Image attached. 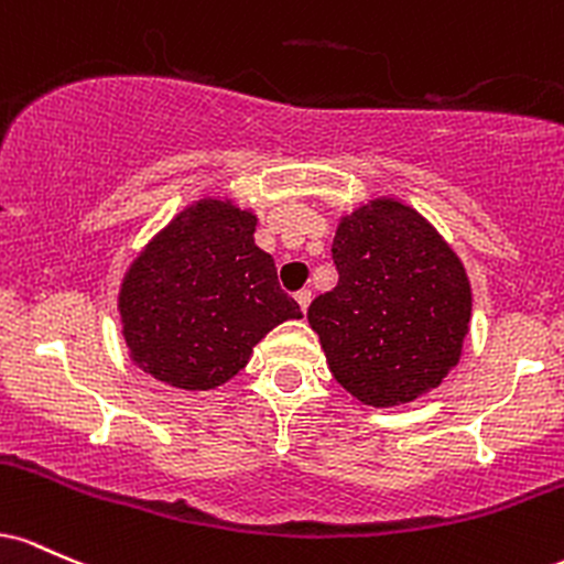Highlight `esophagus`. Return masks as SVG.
<instances>
[{
  "instance_id": "esophagus-1",
  "label": "esophagus",
  "mask_w": 564,
  "mask_h": 564,
  "mask_svg": "<svg viewBox=\"0 0 564 564\" xmlns=\"http://www.w3.org/2000/svg\"><path fill=\"white\" fill-rule=\"evenodd\" d=\"M295 301H299V306H301V312L306 314V308H308V303H312V290H299V293H295Z\"/></svg>"
}]
</instances>
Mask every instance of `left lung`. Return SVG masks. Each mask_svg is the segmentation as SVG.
Listing matches in <instances>:
<instances>
[{"label":"left lung","mask_w":564,"mask_h":564,"mask_svg":"<svg viewBox=\"0 0 564 564\" xmlns=\"http://www.w3.org/2000/svg\"><path fill=\"white\" fill-rule=\"evenodd\" d=\"M338 284L308 306L333 378L372 408L436 389L458 365L471 284L419 210L381 197L344 215L333 239Z\"/></svg>","instance_id":"obj_1"}]
</instances>
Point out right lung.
I'll list each match as a JSON object with an SVG mask.
<instances>
[{
	"instance_id": "obj_1",
	"label": "right lung",
	"mask_w": 564,
	"mask_h": 564,
	"mask_svg": "<svg viewBox=\"0 0 564 564\" xmlns=\"http://www.w3.org/2000/svg\"><path fill=\"white\" fill-rule=\"evenodd\" d=\"M258 218L231 199H199L130 263L119 316L130 359L156 381L210 391L248 365L252 346L301 306L252 239Z\"/></svg>"
}]
</instances>
